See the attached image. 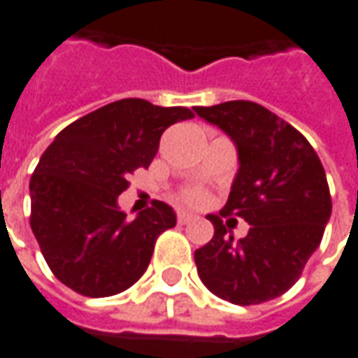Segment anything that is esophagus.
I'll return each instance as SVG.
<instances>
[{
    "mask_svg": "<svg viewBox=\"0 0 358 358\" xmlns=\"http://www.w3.org/2000/svg\"><path fill=\"white\" fill-rule=\"evenodd\" d=\"M192 220H194V215H192V213H188V211H178L180 225H186V223H189Z\"/></svg>",
    "mask_w": 358,
    "mask_h": 358,
    "instance_id": "1",
    "label": "esophagus"
}]
</instances>
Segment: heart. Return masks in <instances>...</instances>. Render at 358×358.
I'll return each mask as SVG.
<instances>
[{"label":"heart","mask_w":358,"mask_h":358,"mask_svg":"<svg viewBox=\"0 0 358 358\" xmlns=\"http://www.w3.org/2000/svg\"><path fill=\"white\" fill-rule=\"evenodd\" d=\"M206 192H201L198 188H192V189H186L184 192V201H188L192 206H199V203H203L206 201Z\"/></svg>","instance_id":"1"}]
</instances>
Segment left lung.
<instances>
[{"label":"left lung","mask_w":358,"mask_h":358,"mask_svg":"<svg viewBox=\"0 0 358 358\" xmlns=\"http://www.w3.org/2000/svg\"><path fill=\"white\" fill-rule=\"evenodd\" d=\"M194 111L233 141L239 159L225 208L208 215L213 239L194 252L199 278L237 306L274 300L300 278L331 217L322 160L300 131L259 103ZM229 215L250 223L247 238L232 237Z\"/></svg>","instance_id":"8db88e82"}]
</instances>
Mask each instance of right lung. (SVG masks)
<instances>
[{
    "label": "right lung",
    "instance_id": "obj_1",
    "mask_svg": "<svg viewBox=\"0 0 358 358\" xmlns=\"http://www.w3.org/2000/svg\"><path fill=\"white\" fill-rule=\"evenodd\" d=\"M188 108L129 97L62 129L29 182L31 229L52 274L87 298L127 290L147 271L155 241L176 225L169 203L127 220L117 198L133 170L152 162L160 135L192 119Z\"/></svg>",
    "mask_w": 358,
    "mask_h": 358
}]
</instances>
